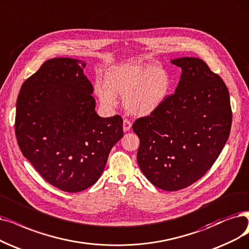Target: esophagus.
Segmentation results:
<instances>
[{"label": "esophagus", "mask_w": 249, "mask_h": 249, "mask_svg": "<svg viewBox=\"0 0 249 249\" xmlns=\"http://www.w3.org/2000/svg\"><path fill=\"white\" fill-rule=\"evenodd\" d=\"M123 127H124V132L130 131V128L132 127V123H131L130 121H127V119H124V124H123Z\"/></svg>", "instance_id": "1"}]
</instances>
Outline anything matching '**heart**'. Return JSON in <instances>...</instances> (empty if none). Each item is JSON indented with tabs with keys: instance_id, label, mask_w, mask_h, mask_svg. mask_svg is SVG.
<instances>
[{
	"instance_id": "obj_1",
	"label": "heart",
	"mask_w": 249,
	"mask_h": 249,
	"mask_svg": "<svg viewBox=\"0 0 249 249\" xmlns=\"http://www.w3.org/2000/svg\"><path fill=\"white\" fill-rule=\"evenodd\" d=\"M105 85L96 86L100 102L116 105V97L124 99L128 113L147 116L162 105L171 89V77L161 68L149 63H128L110 68L105 73Z\"/></svg>"
}]
</instances>
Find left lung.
<instances>
[{"label":"left lung","mask_w":249,"mask_h":249,"mask_svg":"<svg viewBox=\"0 0 249 249\" xmlns=\"http://www.w3.org/2000/svg\"><path fill=\"white\" fill-rule=\"evenodd\" d=\"M182 68L175 94L156 111L138 118L137 160L159 189L178 191L205 175L230 135V95L223 79L196 57L171 60Z\"/></svg>","instance_id":"obj_1"}]
</instances>
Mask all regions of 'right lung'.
I'll return each mask as SVG.
<instances>
[{
	"label": "right lung",
	"instance_id": "1",
	"mask_svg": "<svg viewBox=\"0 0 249 249\" xmlns=\"http://www.w3.org/2000/svg\"><path fill=\"white\" fill-rule=\"evenodd\" d=\"M85 67L78 59L47 60L23 83L16 103L15 133L23 156L49 184L71 193L98 181L124 136L121 116L97 114Z\"/></svg>",
	"mask_w": 249,
	"mask_h": 249
}]
</instances>
